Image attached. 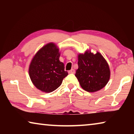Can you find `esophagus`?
<instances>
[{
  "mask_svg": "<svg viewBox=\"0 0 134 134\" xmlns=\"http://www.w3.org/2000/svg\"><path fill=\"white\" fill-rule=\"evenodd\" d=\"M74 72H75V70H74V69H71V70H70V71H69V74H74Z\"/></svg>",
  "mask_w": 134,
  "mask_h": 134,
  "instance_id": "obj_1",
  "label": "esophagus"
}]
</instances>
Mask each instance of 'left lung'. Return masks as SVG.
<instances>
[{
	"instance_id": "left-lung-1",
	"label": "left lung",
	"mask_w": 134,
	"mask_h": 134,
	"mask_svg": "<svg viewBox=\"0 0 134 134\" xmlns=\"http://www.w3.org/2000/svg\"><path fill=\"white\" fill-rule=\"evenodd\" d=\"M78 67L75 76L82 89L88 92L100 90L109 80V66L98 51L93 54L89 49L84 54H79Z\"/></svg>"
}]
</instances>
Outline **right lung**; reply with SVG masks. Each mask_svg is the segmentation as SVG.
<instances>
[{
  "label": "right lung",
  "instance_id": "1",
  "mask_svg": "<svg viewBox=\"0 0 134 134\" xmlns=\"http://www.w3.org/2000/svg\"><path fill=\"white\" fill-rule=\"evenodd\" d=\"M60 49L55 43L49 42L37 51L29 66V75L33 85L45 93L54 91L68 75L61 62Z\"/></svg>",
  "mask_w": 134,
  "mask_h": 134
}]
</instances>
